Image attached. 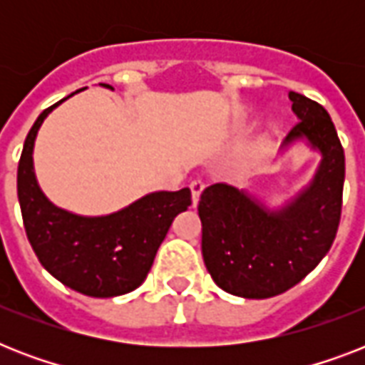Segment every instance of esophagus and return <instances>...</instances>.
Returning <instances> with one entry per match:
<instances>
[{
	"mask_svg": "<svg viewBox=\"0 0 365 365\" xmlns=\"http://www.w3.org/2000/svg\"><path fill=\"white\" fill-rule=\"evenodd\" d=\"M191 197H193V206H197V202H199V197L200 193H202V189H205V182L200 180V178H195L193 182H191Z\"/></svg>",
	"mask_w": 365,
	"mask_h": 365,
	"instance_id": "34e87169",
	"label": "esophagus"
}]
</instances>
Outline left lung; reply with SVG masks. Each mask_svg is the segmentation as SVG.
I'll use <instances>...</instances> for the list:
<instances>
[{"label": "left lung", "instance_id": "8db88e82", "mask_svg": "<svg viewBox=\"0 0 365 365\" xmlns=\"http://www.w3.org/2000/svg\"><path fill=\"white\" fill-rule=\"evenodd\" d=\"M289 100L299 121L282 145L307 138L322 153L311 185L277 212L227 183L208 185L199 200L206 269L220 288L246 299H267L301 282L339 227L345 151L334 121L303 94L289 91Z\"/></svg>", "mask_w": 365, "mask_h": 365}]
</instances>
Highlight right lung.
Wrapping results in <instances>:
<instances>
[{"label":"right lung","mask_w":365,"mask_h":365,"mask_svg":"<svg viewBox=\"0 0 365 365\" xmlns=\"http://www.w3.org/2000/svg\"><path fill=\"white\" fill-rule=\"evenodd\" d=\"M58 104L37 117L19 160L16 191L26 237L39 263L68 288L91 297L128 294L145 280L174 217L191 205V191L183 187L149 193L102 217L56 208L37 185L31 151L39 126Z\"/></svg>","instance_id":"obj_1"}]
</instances>
